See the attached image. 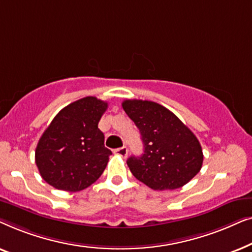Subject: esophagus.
Returning <instances> with one entry per match:
<instances>
[{"label": "esophagus", "instance_id": "34e87169", "mask_svg": "<svg viewBox=\"0 0 252 252\" xmlns=\"http://www.w3.org/2000/svg\"><path fill=\"white\" fill-rule=\"evenodd\" d=\"M115 154L118 155L120 157L125 158L127 156V154H128V150H127V147H122L118 148V149H115Z\"/></svg>", "mask_w": 252, "mask_h": 252}]
</instances>
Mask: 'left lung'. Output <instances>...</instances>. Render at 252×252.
<instances>
[{"label":"left lung","instance_id":"obj_1","mask_svg":"<svg viewBox=\"0 0 252 252\" xmlns=\"http://www.w3.org/2000/svg\"><path fill=\"white\" fill-rule=\"evenodd\" d=\"M123 109L141 133L144 153L127 159L137 180L154 190H173L201 171L203 151L195 134L165 106L126 99Z\"/></svg>","mask_w":252,"mask_h":252}]
</instances>
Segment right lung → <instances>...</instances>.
I'll list each match as a JSON object with an SVG mask.
<instances>
[{
	"label": "right lung",
	"instance_id": "right-lung-1",
	"mask_svg": "<svg viewBox=\"0 0 252 252\" xmlns=\"http://www.w3.org/2000/svg\"><path fill=\"white\" fill-rule=\"evenodd\" d=\"M106 109L108 103L87 96L57 113L35 149V164L47 184L80 191L101 177L112 154L98 128Z\"/></svg>",
	"mask_w": 252,
	"mask_h": 252
}]
</instances>
